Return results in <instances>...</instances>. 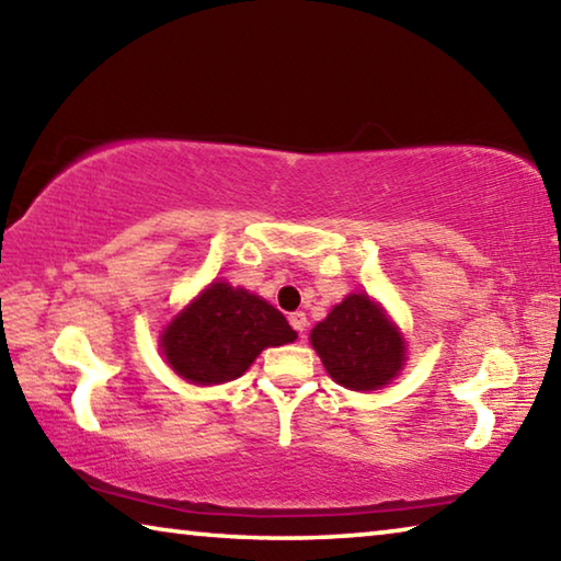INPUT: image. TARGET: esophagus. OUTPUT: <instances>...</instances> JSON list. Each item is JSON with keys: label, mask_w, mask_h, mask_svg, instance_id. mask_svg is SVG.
<instances>
[{"label": "esophagus", "mask_w": 561, "mask_h": 561, "mask_svg": "<svg viewBox=\"0 0 561 561\" xmlns=\"http://www.w3.org/2000/svg\"><path fill=\"white\" fill-rule=\"evenodd\" d=\"M289 324L299 331V334H304V329H307V314L304 311H294V314H289Z\"/></svg>", "instance_id": "34e87169"}]
</instances>
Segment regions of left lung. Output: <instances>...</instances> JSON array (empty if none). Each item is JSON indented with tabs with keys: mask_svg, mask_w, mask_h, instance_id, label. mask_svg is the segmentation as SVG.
<instances>
[{
	"mask_svg": "<svg viewBox=\"0 0 561 561\" xmlns=\"http://www.w3.org/2000/svg\"><path fill=\"white\" fill-rule=\"evenodd\" d=\"M329 376L351 391H376L403 366V339L366 294H351L311 329Z\"/></svg>",
	"mask_w": 561,
	"mask_h": 561,
	"instance_id": "obj_1",
	"label": "left lung"
}]
</instances>
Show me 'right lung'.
Instances as JSON below:
<instances>
[{"label":"right lung","instance_id":"obj_1","mask_svg":"<svg viewBox=\"0 0 561 561\" xmlns=\"http://www.w3.org/2000/svg\"><path fill=\"white\" fill-rule=\"evenodd\" d=\"M297 339L279 309L247 289L215 282L173 319L163 354L185 381L210 386L242 376L267 346Z\"/></svg>","mask_w":561,"mask_h":561}]
</instances>
